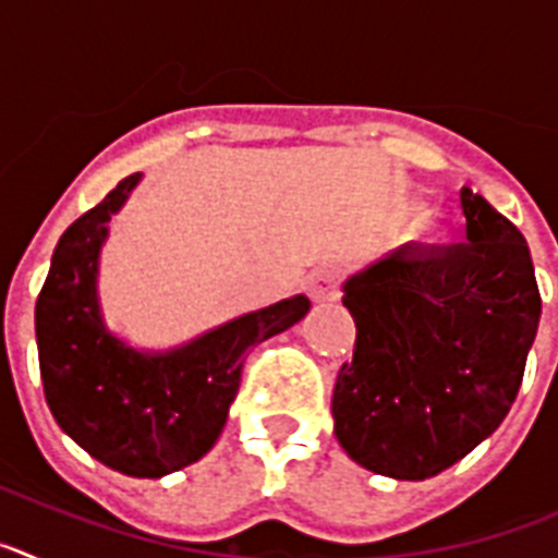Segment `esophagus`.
Listing matches in <instances>:
<instances>
[{
	"mask_svg": "<svg viewBox=\"0 0 558 558\" xmlns=\"http://www.w3.org/2000/svg\"><path fill=\"white\" fill-rule=\"evenodd\" d=\"M338 268H332V265L315 268L307 279L310 299H313V302H335V299H338Z\"/></svg>",
	"mask_w": 558,
	"mask_h": 558,
	"instance_id": "1",
	"label": "esophagus"
}]
</instances>
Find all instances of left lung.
<instances>
[{
	"label": "left lung",
	"instance_id": "1",
	"mask_svg": "<svg viewBox=\"0 0 558 558\" xmlns=\"http://www.w3.org/2000/svg\"><path fill=\"white\" fill-rule=\"evenodd\" d=\"M466 240L399 245L343 284L357 338L335 379V436L354 463L425 481L500 427L542 299L525 236L470 186Z\"/></svg>",
	"mask_w": 558,
	"mask_h": 558
}]
</instances>
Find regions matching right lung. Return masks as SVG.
Masks as SVG:
<instances>
[{
    "instance_id": "obj_1",
    "label": "right lung",
    "mask_w": 558,
    "mask_h": 558,
    "mask_svg": "<svg viewBox=\"0 0 558 558\" xmlns=\"http://www.w3.org/2000/svg\"><path fill=\"white\" fill-rule=\"evenodd\" d=\"M142 172L117 184L58 240L36 302L47 405L75 445L131 477H165L211 450L240 388L245 354L302 322L307 295L240 315L179 349L140 352L102 324L97 263L108 220Z\"/></svg>"
}]
</instances>
